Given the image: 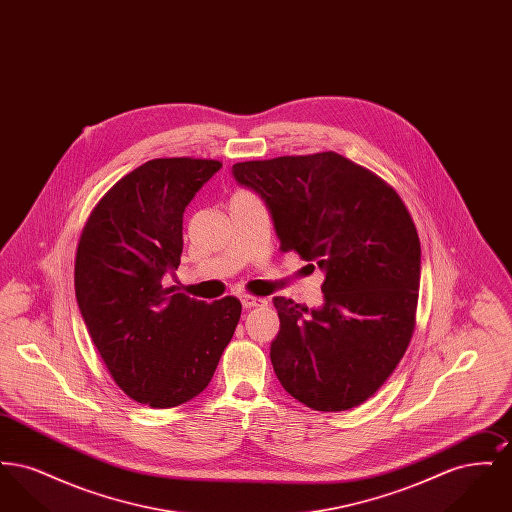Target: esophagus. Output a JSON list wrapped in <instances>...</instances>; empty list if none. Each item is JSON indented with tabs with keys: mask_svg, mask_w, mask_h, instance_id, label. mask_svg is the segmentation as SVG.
<instances>
[{
	"mask_svg": "<svg viewBox=\"0 0 512 512\" xmlns=\"http://www.w3.org/2000/svg\"><path fill=\"white\" fill-rule=\"evenodd\" d=\"M240 301H242L244 309H253V307H265V305L268 303L267 299H263V297H255V295H242V297H240Z\"/></svg>",
	"mask_w": 512,
	"mask_h": 512,
	"instance_id": "esophagus-1",
	"label": "esophagus"
}]
</instances>
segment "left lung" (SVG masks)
<instances>
[{
  "label": "left lung",
  "instance_id": "8db88e82",
  "mask_svg": "<svg viewBox=\"0 0 512 512\" xmlns=\"http://www.w3.org/2000/svg\"><path fill=\"white\" fill-rule=\"evenodd\" d=\"M234 178L261 195L280 251L324 272L318 309L274 297L270 361L303 405L336 413L372 397L413 338L420 240L399 194L334 151L245 161Z\"/></svg>",
  "mask_w": 512,
  "mask_h": 512
}]
</instances>
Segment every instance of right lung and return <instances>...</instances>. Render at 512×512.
I'll use <instances>...</instances> for the list:
<instances>
[{
  "instance_id": "obj_1",
  "label": "right lung",
  "mask_w": 512,
  "mask_h": 512,
  "mask_svg": "<svg viewBox=\"0 0 512 512\" xmlns=\"http://www.w3.org/2000/svg\"><path fill=\"white\" fill-rule=\"evenodd\" d=\"M220 161L169 157L128 172L101 197L74 261V292L103 363L130 399L178 407L205 390L242 315L165 288L182 255V219Z\"/></svg>"
}]
</instances>
